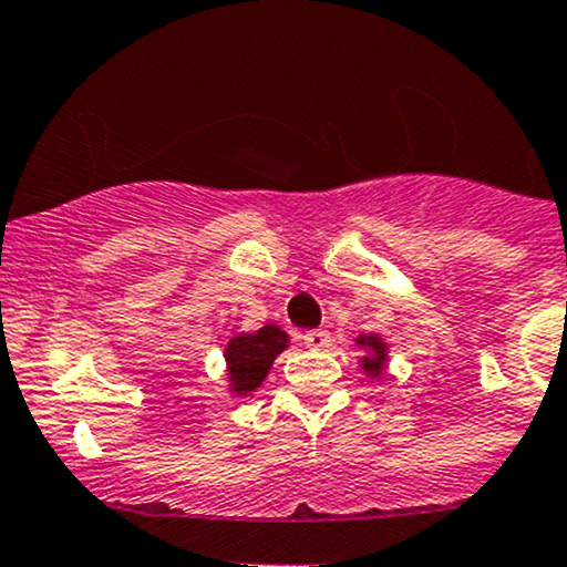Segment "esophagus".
<instances>
[{"instance_id": "obj_1", "label": "esophagus", "mask_w": 567, "mask_h": 567, "mask_svg": "<svg viewBox=\"0 0 567 567\" xmlns=\"http://www.w3.org/2000/svg\"><path fill=\"white\" fill-rule=\"evenodd\" d=\"M302 342L308 344L310 350H323V348H329L331 334L326 329H312V331H308V334H302Z\"/></svg>"}]
</instances>
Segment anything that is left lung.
I'll use <instances>...</instances> for the list:
<instances>
[{
  "mask_svg": "<svg viewBox=\"0 0 567 567\" xmlns=\"http://www.w3.org/2000/svg\"><path fill=\"white\" fill-rule=\"evenodd\" d=\"M358 344H365V348L374 350V358H363V369L369 374L379 377L382 374V365H384V342H379V337H361Z\"/></svg>",
  "mask_w": 567,
  "mask_h": 567,
  "instance_id": "obj_1",
  "label": "left lung"
}]
</instances>
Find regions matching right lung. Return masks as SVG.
Instances as JSON below:
<instances>
[{"instance_id": "right-lung-1", "label": "right lung", "mask_w": 567, "mask_h": 567, "mask_svg": "<svg viewBox=\"0 0 567 567\" xmlns=\"http://www.w3.org/2000/svg\"><path fill=\"white\" fill-rule=\"evenodd\" d=\"M286 344H289V337L278 326H262L255 334L233 337L225 350L233 390L238 395L257 390L268 377L272 361L286 350Z\"/></svg>"}]
</instances>
